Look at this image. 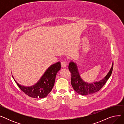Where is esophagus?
<instances>
[{
  "label": "esophagus",
  "instance_id": "esophagus-1",
  "mask_svg": "<svg viewBox=\"0 0 124 124\" xmlns=\"http://www.w3.org/2000/svg\"><path fill=\"white\" fill-rule=\"evenodd\" d=\"M61 67L63 68H66V67L67 66L66 63L65 62H62L61 63Z\"/></svg>",
  "mask_w": 124,
  "mask_h": 124
}]
</instances>
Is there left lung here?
Masks as SVG:
<instances>
[{
    "label": "left lung",
    "mask_w": 124,
    "mask_h": 124,
    "mask_svg": "<svg viewBox=\"0 0 124 124\" xmlns=\"http://www.w3.org/2000/svg\"><path fill=\"white\" fill-rule=\"evenodd\" d=\"M68 69L71 73V83L75 92L82 95L94 93L99 91L108 80L112 73L113 62L108 72L102 79L99 81L88 83L84 81L80 75L77 65L75 62L71 61L69 64Z\"/></svg>",
    "instance_id": "obj_1"
}]
</instances>
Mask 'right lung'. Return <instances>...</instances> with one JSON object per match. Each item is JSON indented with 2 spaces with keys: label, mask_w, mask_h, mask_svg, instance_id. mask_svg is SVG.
Instances as JSON below:
<instances>
[{
  "label": "right lung",
  "mask_w": 124,
  "mask_h": 124,
  "mask_svg": "<svg viewBox=\"0 0 124 124\" xmlns=\"http://www.w3.org/2000/svg\"><path fill=\"white\" fill-rule=\"evenodd\" d=\"M61 69V63L58 62L51 65L34 85L30 86H24L19 84L12 77L18 86L23 92L28 96L33 98L42 99L46 97L53 88L57 73Z\"/></svg>",
  "instance_id": "1"
}]
</instances>
